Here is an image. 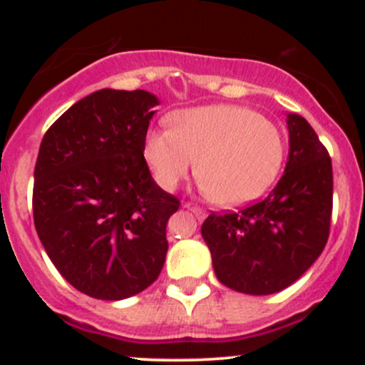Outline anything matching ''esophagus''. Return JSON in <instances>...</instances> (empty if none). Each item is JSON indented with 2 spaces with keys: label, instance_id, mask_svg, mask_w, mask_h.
Here are the masks:
<instances>
[{
  "label": "esophagus",
  "instance_id": "1",
  "mask_svg": "<svg viewBox=\"0 0 365 365\" xmlns=\"http://www.w3.org/2000/svg\"><path fill=\"white\" fill-rule=\"evenodd\" d=\"M183 207L188 209V211H190L192 215H194L199 221H202L204 217H206V211H204V209L194 206V204H185V206H183Z\"/></svg>",
  "mask_w": 365,
  "mask_h": 365
}]
</instances>
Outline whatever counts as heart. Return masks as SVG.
Returning a JSON list of instances; mask_svg holds the SVG:
<instances>
[{
  "label": "heart",
  "instance_id": "heart-1",
  "mask_svg": "<svg viewBox=\"0 0 365 365\" xmlns=\"http://www.w3.org/2000/svg\"><path fill=\"white\" fill-rule=\"evenodd\" d=\"M168 123L170 128H150L144 139L145 161L165 190H175L199 163L209 199L238 206L261 195L283 165L282 130L250 108H188L171 113Z\"/></svg>",
  "mask_w": 365,
  "mask_h": 365
}]
</instances>
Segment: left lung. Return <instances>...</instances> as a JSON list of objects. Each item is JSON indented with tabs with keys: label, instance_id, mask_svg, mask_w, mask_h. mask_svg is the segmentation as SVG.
I'll list each match as a JSON object with an SVG mask.
<instances>
[{
	"label": "left lung",
	"instance_id": "obj_1",
	"mask_svg": "<svg viewBox=\"0 0 365 365\" xmlns=\"http://www.w3.org/2000/svg\"><path fill=\"white\" fill-rule=\"evenodd\" d=\"M288 161L278 185L238 212L209 215L200 233L225 287L247 295L282 292L316 262L329 235L331 158L309 121L287 115Z\"/></svg>",
	"mask_w": 365,
	"mask_h": 365
}]
</instances>
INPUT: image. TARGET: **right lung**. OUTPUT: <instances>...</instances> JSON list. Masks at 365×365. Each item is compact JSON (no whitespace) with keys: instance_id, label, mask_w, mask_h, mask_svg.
<instances>
[{"instance_id":"obj_1","label":"right lung","mask_w":365,"mask_h":365,"mask_svg":"<svg viewBox=\"0 0 365 365\" xmlns=\"http://www.w3.org/2000/svg\"><path fill=\"white\" fill-rule=\"evenodd\" d=\"M158 104L148 91H96L41 142L36 232L63 278L92 299L137 295L165 264L166 223L180 202L154 182L144 159Z\"/></svg>"}]
</instances>
